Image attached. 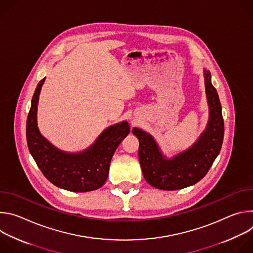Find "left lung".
<instances>
[{
	"instance_id": "left-lung-1",
	"label": "left lung",
	"mask_w": 253,
	"mask_h": 253,
	"mask_svg": "<svg viewBox=\"0 0 253 253\" xmlns=\"http://www.w3.org/2000/svg\"><path fill=\"white\" fill-rule=\"evenodd\" d=\"M205 89L209 105V120L206 130L186 151L172 159L160 152L151 135L134 128L139 139V161L146 181L162 190H178L191 186L206 175L218 156L224 136V121L217 91L211 83V74L204 71Z\"/></svg>"
}]
</instances>
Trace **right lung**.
Here are the masks:
<instances>
[{
    "label": "right lung",
    "instance_id": "1",
    "mask_svg": "<svg viewBox=\"0 0 253 253\" xmlns=\"http://www.w3.org/2000/svg\"><path fill=\"white\" fill-rule=\"evenodd\" d=\"M42 79L35 90L28 114L26 136L34 160L54 185L73 192H87L104 185L109 174L112 156L122 140L129 134L126 121L107 128L93 145L80 153H66L55 148L40 134L37 127V107Z\"/></svg>",
    "mask_w": 253,
    "mask_h": 253
}]
</instances>
